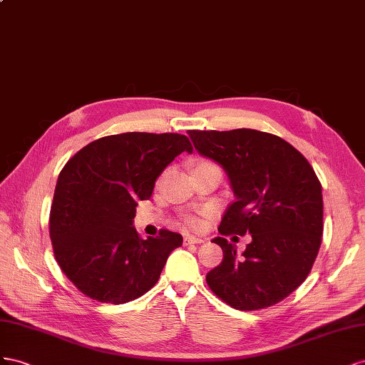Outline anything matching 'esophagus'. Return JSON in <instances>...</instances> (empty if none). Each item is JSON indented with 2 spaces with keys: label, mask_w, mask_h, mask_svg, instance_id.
<instances>
[{
  "label": "esophagus",
  "mask_w": 365,
  "mask_h": 365,
  "mask_svg": "<svg viewBox=\"0 0 365 365\" xmlns=\"http://www.w3.org/2000/svg\"><path fill=\"white\" fill-rule=\"evenodd\" d=\"M205 240L200 237H194V235H186L183 238V243L185 245H199V243H203Z\"/></svg>",
  "instance_id": "1"
}]
</instances>
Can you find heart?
<instances>
[{"mask_svg":"<svg viewBox=\"0 0 365 365\" xmlns=\"http://www.w3.org/2000/svg\"><path fill=\"white\" fill-rule=\"evenodd\" d=\"M205 165H212V163L207 162V160H199L195 163V166H205ZM183 223L191 229H197V227H200V225H202V218L199 215H195V214H186L183 217Z\"/></svg>","mask_w":365,"mask_h":365,"instance_id":"heart-1","label":"heart"}]
</instances>
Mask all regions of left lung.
Returning a JSON list of instances; mask_svg holds the SVG:
<instances>
[{
  "label": "left lung",
  "instance_id": "1",
  "mask_svg": "<svg viewBox=\"0 0 365 365\" xmlns=\"http://www.w3.org/2000/svg\"><path fill=\"white\" fill-rule=\"evenodd\" d=\"M195 150L220 163L235 200L218 226L223 259L206 283L237 310H259L289 297L310 274L321 246V183L307 159L275 134L238 128L188 131ZM251 233L242 256L225 236Z\"/></svg>",
  "mask_w": 365,
  "mask_h": 365
}]
</instances>
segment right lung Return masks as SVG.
Returning <instances> with one entry per match:
<instances>
[{"label": "right lung", "mask_w": 365, "mask_h": 365, "mask_svg": "<svg viewBox=\"0 0 365 365\" xmlns=\"http://www.w3.org/2000/svg\"><path fill=\"white\" fill-rule=\"evenodd\" d=\"M192 153L177 133H122L79 150L61 170L48 229L62 272L99 303L123 304L158 283L180 234L160 229L147 240L133 227L138 200L175 155Z\"/></svg>", "instance_id": "right-lung-1"}]
</instances>
